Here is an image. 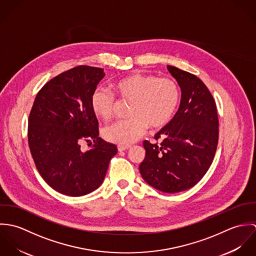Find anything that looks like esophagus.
<instances>
[{
    "instance_id": "34e87169",
    "label": "esophagus",
    "mask_w": 256,
    "mask_h": 256,
    "mask_svg": "<svg viewBox=\"0 0 256 256\" xmlns=\"http://www.w3.org/2000/svg\"><path fill=\"white\" fill-rule=\"evenodd\" d=\"M129 148H130V146H122V145H118V146H117V148H118V150H119V152L126 150H128Z\"/></svg>"
}]
</instances>
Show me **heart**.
I'll use <instances>...</instances> for the list:
<instances>
[{
    "instance_id": "heart-1",
    "label": "heart",
    "mask_w": 256,
    "mask_h": 256,
    "mask_svg": "<svg viewBox=\"0 0 256 256\" xmlns=\"http://www.w3.org/2000/svg\"><path fill=\"white\" fill-rule=\"evenodd\" d=\"M117 96L131 102L128 119L113 123L104 130L110 142L129 146L137 141L148 126L158 129L168 124L178 110L180 92L170 78H158L148 74L135 73L113 84ZM116 100L106 88H98L90 98L94 114L108 121L113 116Z\"/></svg>"
}]
</instances>
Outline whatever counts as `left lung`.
Masks as SVG:
<instances>
[{"instance_id":"obj_1","label":"left lung","mask_w":256,"mask_h":256,"mask_svg":"<svg viewBox=\"0 0 256 256\" xmlns=\"http://www.w3.org/2000/svg\"><path fill=\"white\" fill-rule=\"evenodd\" d=\"M182 90L174 118L154 136L160 144L144 141L146 156L139 170L154 188L176 193L193 187L209 170L219 140L216 102L205 84L193 74L168 66Z\"/></svg>"}]
</instances>
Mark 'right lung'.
<instances>
[{"label": "right lung", "instance_id": "1", "mask_svg": "<svg viewBox=\"0 0 256 256\" xmlns=\"http://www.w3.org/2000/svg\"><path fill=\"white\" fill-rule=\"evenodd\" d=\"M106 74L78 66L46 82L28 118V145L37 170L50 187L68 196L98 189L106 178L115 145L98 137V121L90 98ZM82 140L94 141L84 152Z\"/></svg>", "mask_w": 256, "mask_h": 256}]
</instances>
